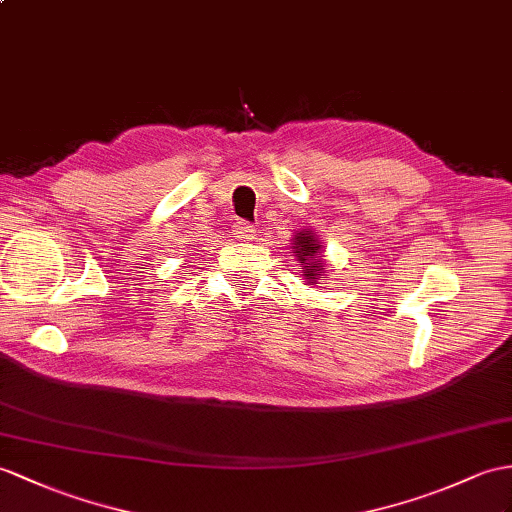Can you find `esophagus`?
<instances>
[{
  "label": "esophagus",
  "instance_id": "obj_1",
  "mask_svg": "<svg viewBox=\"0 0 512 512\" xmlns=\"http://www.w3.org/2000/svg\"><path fill=\"white\" fill-rule=\"evenodd\" d=\"M232 232H234L236 239H241V241H249V239H254V236H256V230H254L252 223H247L243 219L234 223Z\"/></svg>",
  "mask_w": 512,
  "mask_h": 512
}]
</instances>
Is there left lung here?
Returning <instances> with one entry per match:
<instances>
[{
    "label": "left lung",
    "mask_w": 512,
    "mask_h": 512,
    "mask_svg": "<svg viewBox=\"0 0 512 512\" xmlns=\"http://www.w3.org/2000/svg\"><path fill=\"white\" fill-rule=\"evenodd\" d=\"M293 254L297 256L299 263H302V273L308 282L319 284V278L323 276V258H321V245L313 230H302L295 234L293 239Z\"/></svg>",
    "instance_id": "left-lung-1"
}]
</instances>
